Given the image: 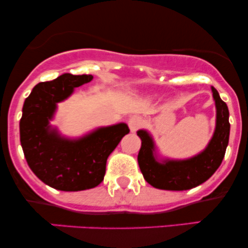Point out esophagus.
<instances>
[{
	"instance_id": "1",
	"label": "esophagus",
	"mask_w": 248,
	"mask_h": 248,
	"mask_svg": "<svg viewBox=\"0 0 248 248\" xmlns=\"http://www.w3.org/2000/svg\"><path fill=\"white\" fill-rule=\"evenodd\" d=\"M141 124H142V118L140 115H132L129 118V120H128V126H129L132 132H135L136 129H139V128L141 127Z\"/></svg>"
}]
</instances>
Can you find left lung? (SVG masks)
Returning <instances> with one entry per match:
<instances>
[{
    "mask_svg": "<svg viewBox=\"0 0 248 248\" xmlns=\"http://www.w3.org/2000/svg\"><path fill=\"white\" fill-rule=\"evenodd\" d=\"M212 92L217 107V126L206 149L191 160L157 163L153 156L152 138L144 130L138 132L142 141L138 162L142 175L150 186L173 191L192 189L207 181L221 164L229 144L230 113L227 105L221 100L215 87H212Z\"/></svg>",
    "mask_w": 248,
    "mask_h": 248,
    "instance_id": "1",
    "label": "left lung"
}]
</instances>
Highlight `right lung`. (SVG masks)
Segmentation results:
<instances>
[{
	"label": "right lung",
	"mask_w": 248,
	"mask_h": 248,
	"mask_svg": "<svg viewBox=\"0 0 248 248\" xmlns=\"http://www.w3.org/2000/svg\"><path fill=\"white\" fill-rule=\"evenodd\" d=\"M92 79L91 75L65 73L55 80L39 82L23 105L19 135L28 166L42 182L62 191L98 186L104 181L108 156L129 133L124 124L101 128L79 141L62 140L49 132L57 102Z\"/></svg>",
	"instance_id": "1"
}]
</instances>
